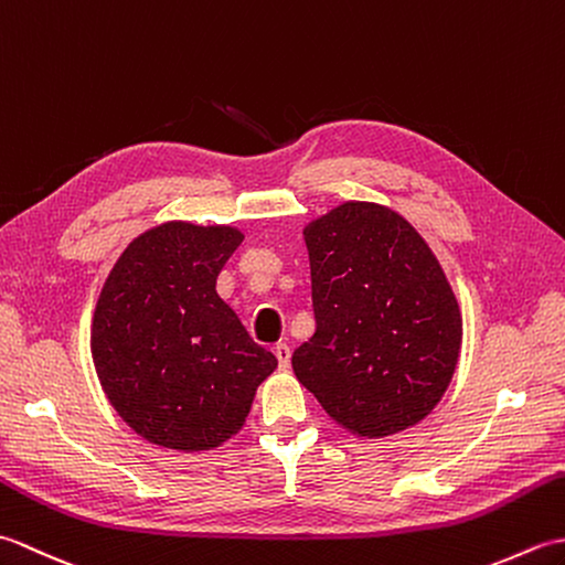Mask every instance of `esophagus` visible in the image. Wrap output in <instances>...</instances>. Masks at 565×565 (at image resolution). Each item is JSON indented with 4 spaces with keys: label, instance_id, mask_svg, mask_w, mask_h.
Returning a JSON list of instances; mask_svg holds the SVG:
<instances>
[{
    "label": "esophagus",
    "instance_id": "obj_1",
    "mask_svg": "<svg viewBox=\"0 0 565 565\" xmlns=\"http://www.w3.org/2000/svg\"><path fill=\"white\" fill-rule=\"evenodd\" d=\"M274 354H276V359H279V366L281 369H286L291 364V347L286 344V342H276L274 344Z\"/></svg>",
    "mask_w": 565,
    "mask_h": 565
}]
</instances>
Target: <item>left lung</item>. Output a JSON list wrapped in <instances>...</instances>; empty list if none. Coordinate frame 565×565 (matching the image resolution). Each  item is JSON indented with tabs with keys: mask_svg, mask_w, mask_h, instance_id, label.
<instances>
[{
	"mask_svg": "<svg viewBox=\"0 0 565 565\" xmlns=\"http://www.w3.org/2000/svg\"><path fill=\"white\" fill-rule=\"evenodd\" d=\"M316 332L294 374L334 423L381 439L425 419L461 352V310L425 237L401 213L344 201L303 227Z\"/></svg>",
	"mask_w": 565,
	"mask_h": 565,
	"instance_id": "8db88e82",
	"label": "left lung"
}]
</instances>
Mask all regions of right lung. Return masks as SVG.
Here are the masks:
<instances>
[{
  "mask_svg": "<svg viewBox=\"0 0 565 565\" xmlns=\"http://www.w3.org/2000/svg\"><path fill=\"white\" fill-rule=\"evenodd\" d=\"M243 237L233 225L167 221L138 235L106 276L92 320L94 369L114 411L158 447H221L276 369L215 291Z\"/></svg>",
  "mask_w": 565,
  "mask_h": 565,
  "instance_id": "add662e5",
  "label": "right lung"
}]
</instances>
